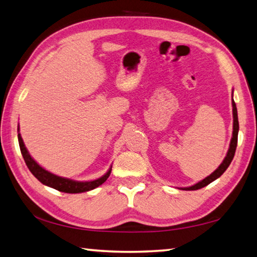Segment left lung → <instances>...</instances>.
Listing matches in <instances>:
<instances>
[{
	"mask_svg": "<svg viewBox=\"0 0 257 257\" xmlns=\"http://www.w3.org/2000/svg\"><path fill=\"white\" fill-rule=\"evenodd\" d=\"M233 105V138L231 140V144H229V149L226 156H225L224 161L222 162V164L219 165L217 169L214 171L211 175L205 177V179L202 180L201 182L196 183L195 185H192L190 187H184L182 190L185 191H195V190H200V188L208 185L209 183H212L213 181H215L216 179H218L223 173L226 171L227 167L231 164V162L234 158L235 151H236V146H237V135H238V117H237V108H236V104L233 101L232 102Z\"/></svg>",
	"mask_w": 257,
	"mask_h": 257,
	"instance_id": "1",
	"label": "left lung"
}]
</instances>
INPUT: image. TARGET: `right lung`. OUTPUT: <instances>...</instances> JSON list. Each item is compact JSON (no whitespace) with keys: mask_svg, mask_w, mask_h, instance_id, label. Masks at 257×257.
Here are the masks:
<instances>
[{"mask_svg":"<svg viewBox=\"0 0 257 257\" xmlns=\"http://www.w3.org/2000/svg\"><path fill=\"white\" fill-rule=\"evenodd\" d=\"M18 139H19L21 153H22L25 164L28 165L31 173H32V174L42 183V184L53 187L60 192L71 193V194H73V193H83V192L94 190V188H96L97 186L102 185L103 183L108 179L109 174H111L112 166L109 167V170L106 172V174H104L102 177H99L97 180L90 181V182H77L70 179H65V177L57 176L55 174H52V173L44 170L43 167L40 166L32 158H31V155L29 154L28 150H26L20 133L18 134Z\"/></svg>","mask_w":257,"mask_h":257,"instance_id":"add662e5","label":"right lung"}]
</instances>
